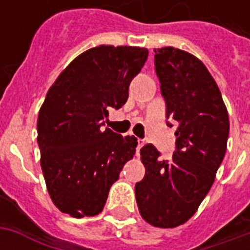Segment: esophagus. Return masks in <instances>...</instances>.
Returning a JSON list of instances; mask_svg holds the SVG:
<instances>
[{"label":"esophagus","mask_w":250,"mask_h":250,"mask_svg":"<svg viewBox=\"0 0 250 250\" xmlns=\"http://www.w3.org/2000/svg\"><path fill=\"white\" fill-rule=\"evenodd\" d=\"M143 146H145V141H142V139H138V147H136V154H138V155H139V150H141Z\"/></svg>","instance_id":"34e87169"}]
</instances>
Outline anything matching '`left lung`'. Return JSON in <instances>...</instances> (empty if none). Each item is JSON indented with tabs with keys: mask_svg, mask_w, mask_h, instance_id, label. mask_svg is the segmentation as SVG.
I'll return each instance as SVG.
<instances>
[{
	"mask_svg": "<svg viewBox=\"0 0 250 250\" xmlns=\"http://www.w3.org/2000/svg\"><path fill=\"white\" fill-rule=\"evenodd\" d=\"M154 52L166 115L178 123L177 151L162 161L152 145L142 147L146 175L135 185V197L150 225L177 228L193 217L214 182L226 152L229 115L217 83L199 59L173 46Z\"/></svg>",
	"mask_w": 250,
	"mask_h": 250,
	"instance_id": "1",
	"label": "left lung"
}]
</instances>
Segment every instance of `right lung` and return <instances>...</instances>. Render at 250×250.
<instances>
[{
  "instance_id": "right-lung-1",
  "label": "right lung",
  "mask_w": 250,
  "mask_h": 250,
  "mask_svg": "<svg viewBox=\"0 0 250 250\" xmlns=\"http://www.w3.org/2000/svg\"><path fill=\"white\" fill-rule=\"evenodd\" d=\"M147 48L99 45L73 59L48 89L37 118L46 188L57 209L75 218L98 215L138 139L104 128L108 108L128 99Z\"/></svg>"
}]
</instances>
